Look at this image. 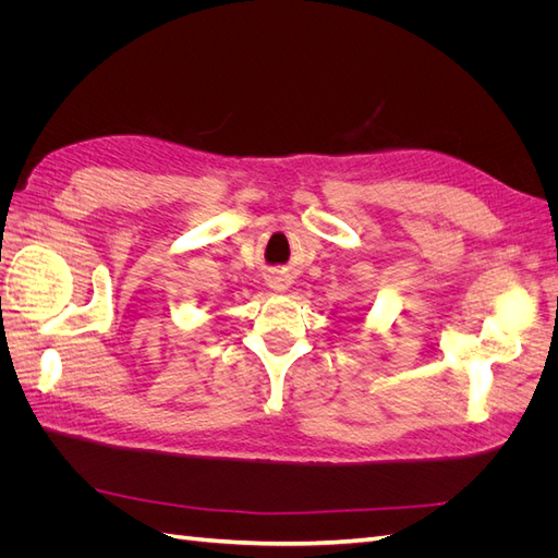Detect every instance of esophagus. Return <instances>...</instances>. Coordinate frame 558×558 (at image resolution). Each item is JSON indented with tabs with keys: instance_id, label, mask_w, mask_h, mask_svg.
I'll use <instances>...</instances> for the list:
<instances>
[{
	"instance_id": "34e87169",
	"label": "esophagus",
	"mask_w": 558,
	"mask_h": 558,
	"mask_svg": "<svg viewBox=\"0 0 558 558\" xmlns=\"http://www.w3.org/2000/svg\"><path fill=\"white\" fill-rule=\"evenodd\" d=\"M275 289H277V291H283V289H286V286H283V283H277V286H275Z\"/></svg>"
}]
</instances>
